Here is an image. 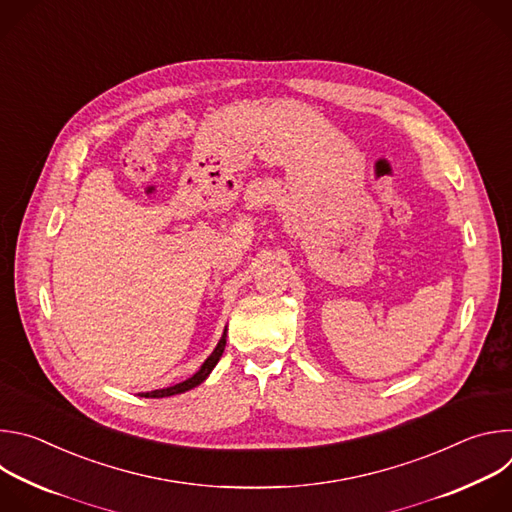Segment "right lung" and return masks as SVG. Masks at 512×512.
Listing matches in <instances>:
<instances>
[{
	"label": "right lung",
	"mask_w": 512,
	"mask_h": 512,
	"mask_svg": "<svg viewBox=\"0 0 512 512\" xmlns=\"http://www.w3.org/2000/svg\"><path fill=\"white\" fill-rule=\"evenodd\" d=\"M225 344H227V330H225L221 342L216 344L214 352L204 360V364H202L200 371H198L196 375H192L188 381L178 383V385L168 387V389H158V391H150V393H141V397H154V399H156V397H170V395H178V393H184V391H188V389L200 385V383L210 375V371L216 367V362L221 360V356H223V352H225Z\"/></svg>",
	"instance_id": "1"
}]
</instances>
